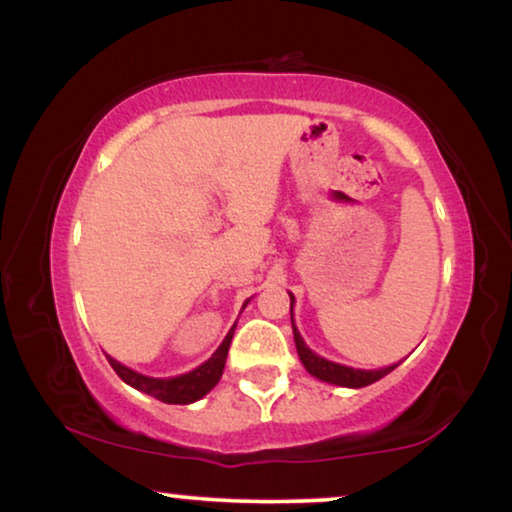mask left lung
<instances>
[{"label":"left lung","instance_id":"obj_1","mask_svg":"<svg viewBox=\"0 0 512 512\" xmlns=\"http://www.w3.org/2000/svg\"><path fill=\"white\" fill-rule=\"evenodd\" d=\"M289 298H291V326H293V340H296V349H298V356H300V363H303L307 373L312 377H317L321 382H328V384H335V387H347V389H361V387H368V384H373L377 380H382L384 375H389L391 370H394L398 363H391V366H384V368H375V370H363V368H352V366H342V363H335V361H328L324 356H319L317 352H312L310 347L305 345L303 335H300L296 321H293V303H296V298H293V293L289 291Z\"/></svg>","mask_w":512,"mask_h":512}]
</instances>
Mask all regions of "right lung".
I'll return each mask as SVG.
<instances>
[{
    "instance_id": "add662e5",
    "label": "right lung",
    "mask_w": 512,
    "mask_h": 512,
    "mask_svg": "<svg viewBox=\"0 0 512 512\" xmlns=\"http://www.w3.org/2000/svg\"><path fill=\"white\" fill-rule=\"evenodd\" d=\"M251 300V298H249ZM247 300V303H249ZM244 303V307H247ZM235 333V324L230 328L226 338L219 345V349L209 356L205 363H200L198 368L188 370L184 375H174V377H151V375H142L137 370H132L128 366H123L121 361H116L114 356L107 354V359L111 363V368L116 370V375L121 377L125 384H130L132 389L142 391V394H149L158 401L170 403V405H188L200 401L202 396H207L216 384H219L223 368H226V356H228V347L230 340H233Z\"/></svg>"
}]
</instances>
